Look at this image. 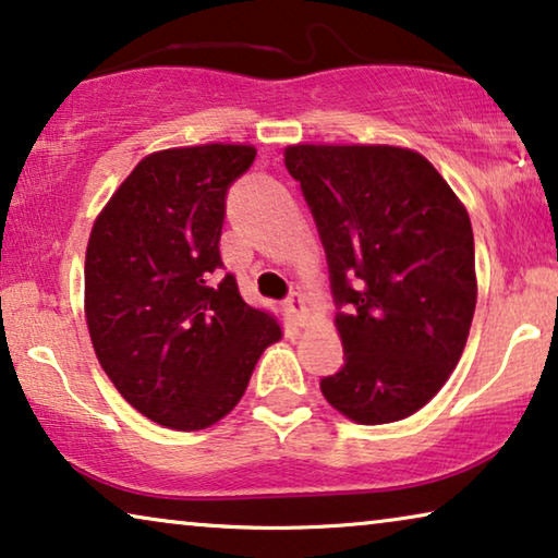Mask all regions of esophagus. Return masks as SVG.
<instances>
[{"label": "esophagus", "mask_w": 558, "mask_h": 558, "mask_svg": "<svg viewBox=\"0 0 558 558\" xmlns=\"http://www.w3.org/2000/svg\"><path fill=\"white\" fill-rule=\"evenodd\" d=\"M286 308H288L290 316H293L298 324H301V320L305 318V295L298 293V290H293V293L286 298Z\"/></svg>", "instance_id": "34e87169"}]
</instances>
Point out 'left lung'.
<instances>
[{
	"label": "left lung",
	"instance_id": "8db88e82",
	"mask_svg": "<svg viewBox=\"0 0 558 558\" xmlns=\"http://www.w3.org/2000/svg\"><path fill=\"white\" fill-rule=\"evenodd\" d=\"M288 174L324 245L343 366L320 391L359 425L410 417L465 349L475 242L425 156L397 146H288Z\"/></svg>",
	"mask_w": 558,
	"mask_h": 558
}]
</instances>
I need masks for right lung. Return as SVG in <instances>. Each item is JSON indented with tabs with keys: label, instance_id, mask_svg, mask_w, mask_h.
<instances>
[{
	"label": "right lung",
	"instance_id": "obj_1",
	"mask_svg": "<svg viewBox=\"0 0 558 558\" xmlns=\"http://www.w3.org/2000/svg\"><path fill=\"white\" fill-rule=\"evenodd\" d=\"M253 161V146L227 144L151 154L93 225V349L125 402L163 427L222 420L280 339L278 320L242 301L219 257L227 192Z\"/></svg>",
	"mask_w": 558,
	"mask_h": 558
}]
</instances>
